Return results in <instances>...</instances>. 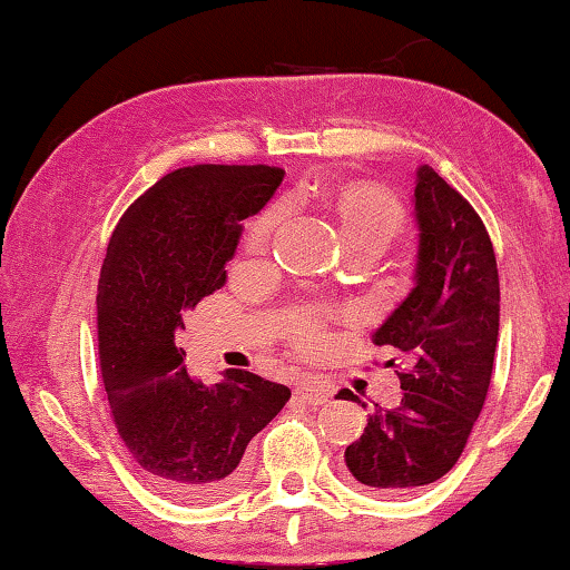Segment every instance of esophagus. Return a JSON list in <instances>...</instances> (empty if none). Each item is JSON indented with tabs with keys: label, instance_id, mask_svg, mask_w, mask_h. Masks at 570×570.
I'll use <instances>...</instances> for the list:
<instances>
[{
	"label": "esophagus",
	"instance_id": "34e87169",
	"mask_svg": "<svg viewBox=\"0 0 570 570\" xmlns=\"http://www.w3.org/2000/svg\"><path fill=\"white\" fill-rule=\"evenodd\" d=\"M295 395H297V400L308 402V405H326V402L331 400V390L323 387V384L315 380H303L295 387Z\"/></svg>",
	"mask_w": 570,
	"mask_h": 570
}]
</instances>
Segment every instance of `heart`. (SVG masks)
<instances>
[{
  "label": "heart",
  "mask_w": 570,
  "mask_h": 570,
  "mask_svg": "<svg viewBox=\"0 0 570 570\" xmlns=\"http://www.w3.org/2000/svg\"><path fill=\"white\" fill-rule=\"evenodd\" d=\"M344 244L352 255L372 252L382 255L407 226V212L395 190L374 180H352L328 194ZM279 224V208L269 206L252 218L244 232L242 249L247 255H262L273 242ZM285 336L295 352L318 354L331 341V313L318 305H301L285 318Z\"/></svg>",
  "instance_id": "heart-1"
}]
</instances>
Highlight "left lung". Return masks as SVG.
I'll list each match as a JSON object with an SVG mask.
<instances>
[{
    "label": "left lung",
    "mask_w": 570,
    "mask_h": 570,
    "mask_svg": "<svg viewBox=\"0 0 570 570\" xmlns=\"http://www.w3.org/2000/svg\"><path fill=\"white\" fill-rule=\"evenodd\" d=\"M415 216V287L374 334L376 346L405 362L402 400L392 410L374 405L344 453L356 484L390 497L433 484L461 459L484 407L499 336L497 257L474 206L423 165Z\"/></svg>",
    "instance_id": "left-lung-1"
}]
</instances>
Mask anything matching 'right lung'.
Segmentation results:
<instances>
[{"instance_id": "1", "label": "right lung", "mask_w": 570, "mask_h": 570, "mask_svg": "<svg viewBox=\"0 0 570 570\" xmlns=\"http://www.w3.org/2000/svg\"><path fill=\"white\" fill-rule=\"evenodd\" d=\"M269 165H194L163 175L114 229L96 295L101 382L121 443L157 492L206 502L239 484L242 456L291 390L244 370L216 387L175 344L188 311L222 291L242 222L283 183Z\"/></svg>"}]
</instances>
